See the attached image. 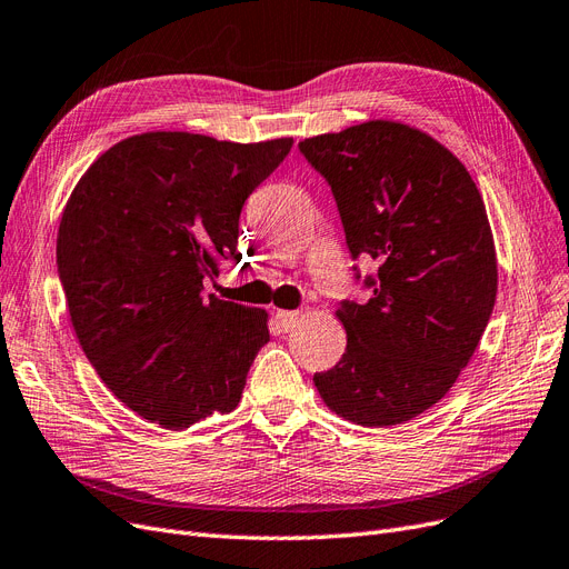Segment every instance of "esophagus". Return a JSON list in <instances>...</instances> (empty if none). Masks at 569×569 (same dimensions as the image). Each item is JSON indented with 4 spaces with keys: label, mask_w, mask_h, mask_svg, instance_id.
Instances as JSON below:
<instances>
[{
    "label": "esophagus",
    "mask_w": 569,
    "mask_h": 569,
    "mask_svg": "<svg viewBox=\"0 0 569 569\" xmlns=\"http://www.w3.org/2000/svg\"><path fill=\"white\" fill-rule=\"evenodd\" d=\"M274 318H278L280 328L284 332H289V330H295V326H297L301 316H299V311H278V313H274Z\"/></svg>",
    "instance_id": "1"
}]
</instances>
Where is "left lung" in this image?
<instances>
[{
	"label": "left lung",
	"mask_w": 569,
	"mask_h": 569,
	"mask_svg": "<svg viewBox=\"0 0 569 569\" xmlns=\"http://www.w3.org/2000/svg\"><path fill=\"white\" fill-rule=\"evenodd\" d=\"M299 150L330 183L349 253L380 263L371 299L335 311L347 349L316 390L351 423H405L450 392L493 313L483 198L448 148L402 121L311 136Z\"/></svg>",
	"instance_id": "8db88e82"
}]
</instances>
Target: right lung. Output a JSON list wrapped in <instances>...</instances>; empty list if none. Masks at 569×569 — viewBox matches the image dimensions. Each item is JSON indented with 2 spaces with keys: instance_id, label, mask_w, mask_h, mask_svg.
Wrapping results in <instances>:
<instances>
[{
  "instance_id": "obj_1",
  "label": "right lung",
  "mask_w": 569,
  "mask_h": 569,
  "mask_svg": "<svg viewBox=\"0 0 569 569\" xmlns=\"http://www.w3.org/2000/svg\"><path fill=\"white\" fill-rule=\"evenodd\" d=\"M291 143L146 131L73 187L57 232L71 326L104 386L146 421L183 431L239 405L270 340L268 311L203 297V280L241 258L243 201Z\"/></svg>"
}]
</instances>
